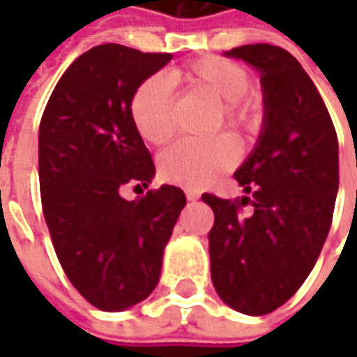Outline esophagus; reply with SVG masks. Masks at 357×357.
<instances>
[{
	"label": "esophagus",
	"mask_w": 357,
	"mask_h": 357,
	"mask_svg": "<svg viewBox=\"0 0 357 357\" xmlns=\"http://www.w3.org/2000/svg\"><path fill=\"white\" fill-rule=\"evenodd\" d=\"M185 195L188 200H197L200 197V192L197 188H185Z\"/></svg>",
	"instance_id": "obj_1"
}]
</instances>
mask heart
<instances>
[{
	"label": "heart",
	"mask_w": 357,
	"mask_h": 357,
	"mask_svg": "<svg viewBox=\"0 0 357 357\" xmlns=\"http://www.w3.org/2000/svg\"><path fill=\"white\" fill-rule=\"evenodd\" d=\"M171 79L186 89L206 93L214 101H220L216 129L225 125L232 132H248L258 123L260 105L246 93L250 75L240 63L208 55L172 69ZM130 119L146 143L165 144L174 135L171 87L162 77H149L135 89L130 97ZM236 160L238 144L227 135L208 141L185 139L160 155V172L171 183L202 188L213 185L222 172L230 171Z\"/></svg>",
	"instance_id": "heart-1"
}]
</instances>
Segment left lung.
<instances>
[{
    "label": "left lung",
    "mask_w": 357,
    "mask_h": 357,
    "mask_svg": "<svg viewBox=\"0 0 357 357\" xmlns=\"http://www.w3.org/2000/svg\"><path fill=\"white\" fill-rule=\"evenodd\" d=\"M227 55L260 71L264 123L252 155L234 172L250 197L202 195L214 213L211 276L230 308L264 316L298 292L330 232L337 135L316 85L286 49L254 43Z\"/></svg>",
    "instance_id": "8db88e82"
}]
</instances>
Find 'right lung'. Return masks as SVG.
Listing matches in <instances>:
<instances>
[{"mask_svg": "<svg viewBox=\"0 0 357 357\" xmlns=\"http://www.w3.org/2000/svg\"><path fill=\"white\" fill-rule=\"evenodd\" d=\"M171 53L117 43L85 51L49 97L39 125L41 206L63 272L95 308L139 304L158 284L162 250L185 192L162 185L143 199L155 162L130 119V97Z\"/></svg>", "mask_w": 357, "mask_h": 357, "instance_id": "obj_1", "label": "right lung"}]
</instances>
